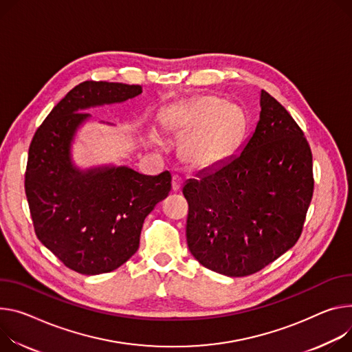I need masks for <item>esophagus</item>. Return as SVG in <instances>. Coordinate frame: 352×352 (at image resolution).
<instances>
[{"label":"esophagus","instance_id":"esophagus-1","mask_svg":"<svg viewBox=\"0 0 352 352\" xmlns=\"http://www.w3.org/2000/svg\"><path fill=\"white\" fill-rule=\"evenodd\" d=\"M181 186H182V178L178 177V175H174L173 177V190H174V192H178Z\"/></svg>","mask_w":352,"mask_h":352}]
</instances>
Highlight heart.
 <instances>
[{
	"label": "heart",
	"instance_id": "1",
	"mask_svg": "<svg viewBox=\"0 0 352 352\" xmlns=\"http://www.w3.org/2000/svg\"><path fill=\"white\" fill-rule=\"evenodd\" d=\"M163 124L170 135L186 136L181 157L188 166L199 170H210L225 163L244 132L239 112L228 101L212 95L170 109ZM154 143L160 142L154 139Z\"/></svg>",
	"mask_w": 352,
	"mask_h": 352
}]
</instances>
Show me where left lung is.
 <instances>
[{"instance_id":"left-lung-1","label":"left lung","mask_w":352,"mask_h":352,"mask_svg":"<svg viewBox=\"0 0 352 352\" xmlns=\"http://www.w3.org/2000/svg\"><path fill=\"white\" fill-rule=\"evenodd\" d=\"M260 105L243 151L182 188L190 254L228 276L258 272L292 248L313 197L311 150L299 124L264 89Z\"/></svg>"}]
</instances>
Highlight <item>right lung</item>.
<instances>
[{
  "label": "right lung",
  "mask_w": 352,
  "mask_h": 352,
  "mask_svg": "<svg viewBox=\"0 0 352 352\" xmlns=\"http://www.w3.org/2000/svg\"><path fill=\"white\" fill-rule=\"evenodd\" d=\"M140 85L84 81L38 127L29 146L25 194L38 239L67 268L111 272L139 248L146 216L168 197L171 174L143 175L129 167L81 171L72 162L73 138L91 107L123 102Z\"/></svg>",
  "instance_id": "obj_1"
}]
</instances>
